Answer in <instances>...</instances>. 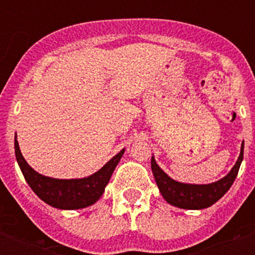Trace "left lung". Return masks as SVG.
<instances>
[{
	"instance_id": "obj_1",
	"label": "left lung",
	"mask_w": 255,
	"mask_h": 255,
	"mask_svg": "<svg viewBox=\"0 0 255 255\" xmlns=\"http://www.w3.org/2000/svg\"><path fill=\"white\" fill-rule=\"evenodd\" d=\"M242 159H244V143L241 145L240 157L233 169L220 181L206 184V185H192V184L174 181L156 164L153 157L151 160V167L156 184L159 186L160 193L163 194L165 201L181 209H204L213 205L214 202L218 201L230 189V186L237 177Z\"/></svg>"
}]
</instances>
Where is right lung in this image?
I'll return each instance as SVG.
<instances>
[{
    "instance_id": "right-lung-1",
    "label": "right lung",
    "mask_w": 255,
    "mask_h": 255,
    "mask_svg": "<svg viewBox=\"0 0 255 255\" xmlns=\"http://www.w3.org/2000/svg\"><path fill=\"white\" fill-rule=\"evenodd\" d=\"M15 157L23 177L33 192L46 204L58 209H82L95 204L103 194L104 188L110 181L116 165L122 159L124 149L114 156L102 169L85 178L58 180L42 176L30 167L23 159L17 139L14 140Z\"/></svg>"
}]
</instances>
